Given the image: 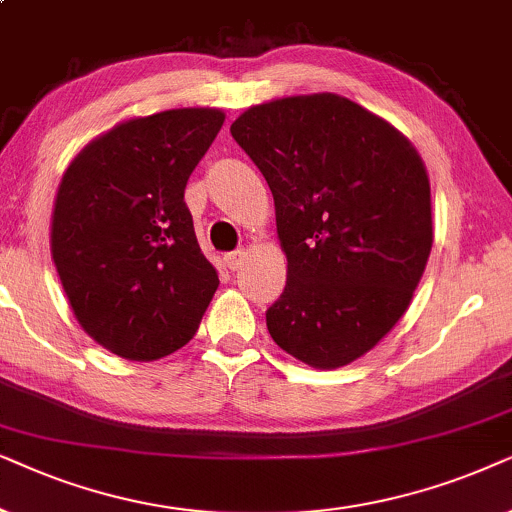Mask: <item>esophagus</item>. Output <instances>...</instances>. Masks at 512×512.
<instances>
[{
  "instance_id": "34e87169",
  "label": "esophagus",
  "mask_w": 512,
  "mask_h": 512,
  "mask_svg": "<svg viewBox=\"0 0 512 512\" xmlns=\"http://www.w3.org/2000/svg\"><path fill=\"white\" fill-rule=\"evenodd\" d=\"M243 262H245V250H234L229 252V255H224V264H227L231 271L241 269Z\"/></svg>"
}]
</instances>
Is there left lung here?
<instances>
[{"instance_id": "1", "label": "left lung", "mask_w": 512, "mask_h": 512, "mask_svg": "<svg viewBox=\"0 0 512 512\" xmlns=\"http://www.w3.org/2000/svg\"><path fill=\"white\" fill-rule=\"evenodd\" d=\"M231 135L274 194L288 283L267 327L292 358L335 370L403 318L433 245L431 182L398 128L337 93L252 105Z\"/></svg>"}]
</instances>
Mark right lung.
I'll return each instance as SVG.
<instances>
[{
  "instance_id": "1",
  "label": "right lung",
  "mask_w": 512,
  "mask_h": 512,
  "mask_svg": "<svg viewBox=\"0 0 512 512\" xmlns=\"http://www.w3.org/2000/svg\"><path fill=\"white\" fill-rule=\"evenodd\" d=\"M222 124L215 107L126 119L63 173L51 257L74 318L114 356L149 363L182 349L220 285L185 187Z\"/></svg>"
}]
</instances>
